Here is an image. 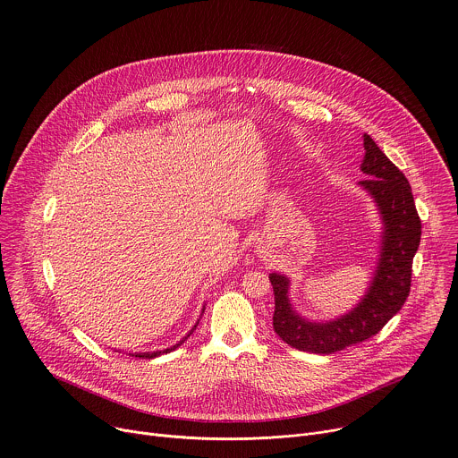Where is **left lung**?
Instances as JSON below:
<instances>
[{
	"label": "left lung",
	"instance_id": "obj_1",
	"mask_svg": "<svg viewBox=\"0 0 458 458\" xmlns=\"http://www.w3.org/2000/svg\"><path fill=\"white\" fill-rule=\"evenodd\" d=\"M365 157L358 185L371 196L380 221L378 260L361 301L333 320H308L290 302V279L269 275L275 290L276 335L293 349L311 354H333L377 335L403 306L412 275V259L421 239V221L405 175L365 134Z\"/></svg>",
	"mask_w": 458,
	"mask_h": 458
}]
</instances>
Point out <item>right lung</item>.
I'll use <instances>...</instances> for the list:
<instances>
[{
  "label": "right lung",
  "mask_w": 458,
  "mask_h": 458,
  "mask_svg": "<svg viewBox=\"0 0 458 458\" xmlns=\"http://www.w3.org/2000/svg\"><path fill=\"white\" fill-rule=\"evenodd\" d=\"M203 311H205V306L201 308V315H203ZM201 318V317H199ZM199 318L196 320V324L192 326V329L183 336L182 340L179 342V344H175L174 347H168V349H165V351H154V352H134V354H131V356H134V358H141V360H152V358H157V356H163V354H168V352H172V351H175L177 347H181L182 345L183 342L187 340V336L196 329V326H198V322H199Z\"/></svg>",
  "instance_id": "add662e5"
}]
</instances>
